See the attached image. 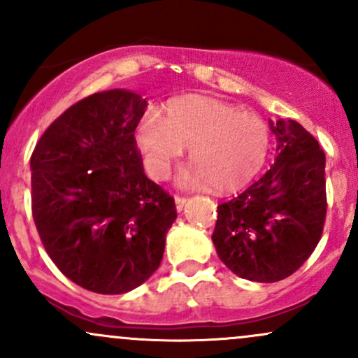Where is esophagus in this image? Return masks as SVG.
<instances>
[{"mask_svg":"<svg viewBox=\"0 0 358 358\" xmlns=\"http://www.w3.org/2000/svg\"><path fill=\"white\" fill-rule=\"evenodd\" d=\"M175 203H176V210L182 212L183 208H185V205H187V199H185V196H178V195H176V196H175Z\"/></svg>","mask_w":358,"mask_h":358,"instance_id":"34e87169","label":"esophagus"}]
</instances>
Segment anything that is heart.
Wrapping results in <instances>:
<instances>
[{
	"label": "heart",
	"instance_id": "obj_1",
	"mask_svg": "<svg viewBox=\"0 0 358 358\" xmlns=\"http://www.w3.org/2000/svg\"><path fill=\"white\" fill-rule=\"evenodd\" d=\"M136 141L146 168L156 178H165L183 148H190L192 166L180 175V185H212L215 192L229 193L244 188L262 170L271 133L254 114H242L210 97L188 96L168 104L166 117L148 113Z\"/></svg>",
	"mask_w": 358,
	"mask_h": 358
}]
</instances>
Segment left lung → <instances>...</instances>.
Instances as JSON below:
<instances>
[{
  "instance_id": "1",
  "label": "left lung",
  "mask_w": 358,
  "mask_h": 358,
  "mask_svg": "<svg viewBox=\"0 0 358 358\" xmlns=\"http://www.w3.org/2000/svg\"><path fill=\"white\" fill-rule=\"evenodd\" d=\"M276 159L231 202L217 207L212 234L220 261L242 279L276 282L294 273L322 239L327 217L324 153L296 121L271 122Z\"/></svg>"
}]
</instances>
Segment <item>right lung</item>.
Listing matches in <instances>:
<instances>
[{"label":"right lung","mask_w":358,"mask_h":358,"mask_svg":"<svg viewBox=\"0 0 358 358\" xmlns=\"http://www.w3.org/2000/svg\"><path fill=\"white\" fill-rule=\"evenodd\" d=\"M146 99L126 89L71 106L30 159L31 212L55 266L92 293L122 294L163 259L173 196L145 175L136 146Z\"/></svg>","instance_id":"obj_1"}]
</instances>
